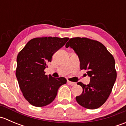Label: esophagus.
Here are the masks:
<instances>
[{"mask_svg": "<svg viewBox=\"0 0 126 126\" xmlns=\"http://www.w3.org/2000/svg\"><path fill=\"white\" fill-rule=\"evenodd\" d=\"M68 83L69 85H70L71 86H73V85H75L76 84L75 82H70V81H68Z\"/></svg>", "mask_w": 126, "mask_h": 126, "instance_id": "34e87169", "label": "esophagus"}]
</instances>
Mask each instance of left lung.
I'll list each match as a JSON object with an SVG mask.
<instances>
[{
    "mask_svg": "<svg viewBox=\"0 0 126 126\" xmlns=\"http://www.w3.org/2000/svg\"><path fill=\"white\" fill-rule=\"evenodd\" d=\"M72 48L79 58L80 69L87 70L90 77L88 85L78 82L83 88L76 96L79 105L88 109H96L102 105L110 96L116 79L113 56L100 42L87 38H72L66 47Z\"/></svg>",
    "mask_w": 126,
    "mask_h": 126,
    "instance_id": "1",
    "label": "left lung"
}]
</instances>
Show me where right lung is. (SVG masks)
<instances>
[{
    "label": "right lung",
    "instance_id": "right-lung-1",
    "mask_svg": "<svg viewBox=\"0 0 126 126\" xmlns=\"http://www.w3.org/2000/svg\"><path fill=\"white\" fill-rule=\"evenodd\" d=\"M68 38L41 37L29 41L17 57L16 76L25 99L41 107L50 104L58 88L65 84L64 77L54 78L45 74L44 69L54 54L65 44Z\"/></svg>",
    "mask_w": 126,
    "mask_h": 126
}]
</instances>
